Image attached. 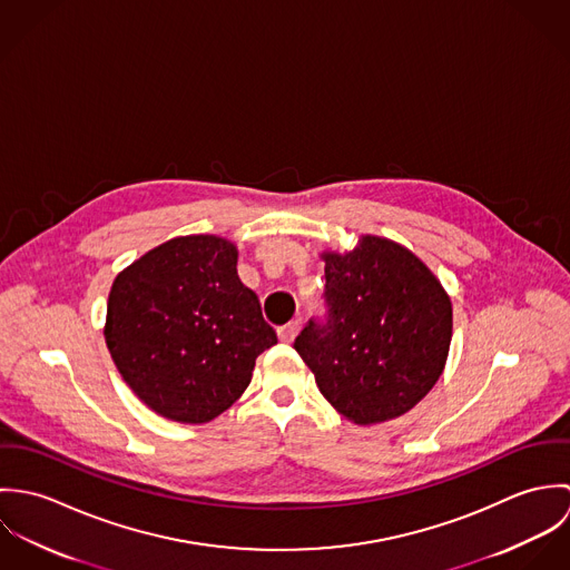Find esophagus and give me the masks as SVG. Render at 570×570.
<instances>
[{"mask_svg":"<svg viewBox=\"0 0 570 570\" xmlns=\"http://www.w3.org/2000/svg\"><path fill=\"white\" fill-rule=\"evenodd\" d=\"M298 328L301 325L294 321V323H287V325L281 326L278 328V340L281 342H285V344H289V342H294V337L298 335Z\"/></svg>","mask_w":570,"mask_h":570,"instance_id":"1","label":"esophagus"}]
</instances>
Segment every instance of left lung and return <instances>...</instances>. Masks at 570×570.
<instances>
[{
  "instance_id": "8db88e82",
  "label": "left lung",
  "mask_w": 570,
  "mask_h": 570,
  "mask_svg": "<svg viewBox=\"0 0 570 570\" xmlns=\"http://www.w3.org/2000/svg\"><path fill=\"white\" fill-rule=\"evenodd\" d=\"M325 316L309 318L294 348L326 402L360 425L402 416L443 373L452 303L436 276L400 244L362 237L323 254Z\"/></svg>"
}]
</instances>
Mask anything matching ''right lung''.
Listing matches in <instances>:
<instances>
[{
    "label": "right lung",
    "instance_id": "obj_1",
    "mask_svg": "<svg viewBox=\"0 0 570 570\" xmlns=\"http://www.w3.org/2000/svg\"><path fill=\"white\" fill-rule=\"evenodd\" d=\"M105 340L129 389L179 423L233 406L256 357L278 342L237 276V247L213 235L170 239L122 269Z\"/></svg>",
    "mask_w": 570,
    "mask_h": 570
}]
</instances>
